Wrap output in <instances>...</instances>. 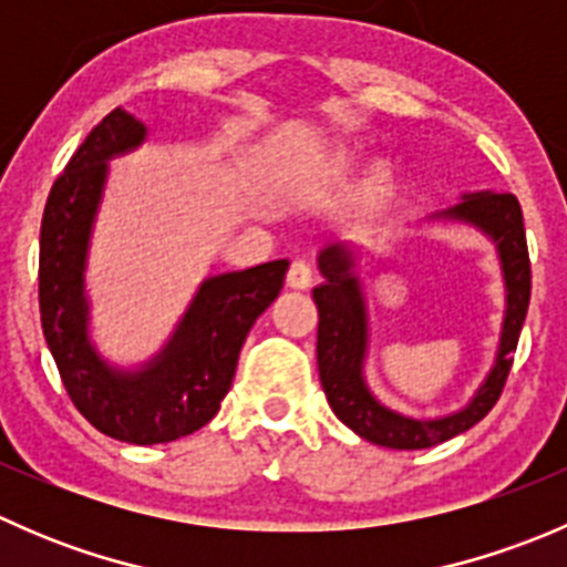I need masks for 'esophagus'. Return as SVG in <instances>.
Listing matches in <instances>:
<instances>
[{"label":"esophagus","mask_w":567,"mask_h":567,"mask_svg":"<svg viewBox=\"0 0 567 567\" xmlns=\"http://www.w3.org/2000/svg\"><path fill=\"white\" fill-rule=\"evenodd\" d=\"M288 285L293 290H307L312 285V266L307 260H293L288 268Z\"/></svg>","instance_id":"esophagus-1"}]
</instances>
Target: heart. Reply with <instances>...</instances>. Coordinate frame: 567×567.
Instances as JSON below:
<instances>
[{
    "mask_svg": "<svg viewBox=\"0 0 567 567\" xmlns=\"http://www.w3.org/2000/svg\"><path fill=\"white\" fill-rule=\"evenodd\" d=\"M346 167H348V156L346 153L337 151V153H331L329 162H326V175H340Z\"/></svg>",
    "mask_w": 567,
    "mask_h": 567,
    "instance_id": "heart-1",
    "label": "heart"
}]
</instances>
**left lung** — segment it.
<instances>
[{"label": "left lung", "mask_w": 567, "mask_h": 567, "mask_svg": "<svg viewBox=\"0 0 567 567\" xmlns=\"http://www.w3.org/2000/svg\"><path fill=\"white\" fill-rule=\"evenodd\" d=\"M427 225H463L494 244L505 282V318L499 346L485 379L466 405L442 416H411L381 403L370 390L364 362L370 348V320L359 260L346 244H326L318 251L323 282L312 290L318 305V373L326 400L342 425L357 436L390 450H425L477 425L499 400L513 353L529 307L532 271L522 205L513 194H461L453 208L427 216Z\"/></svg>", "instance_id": "obj_1"}]
</instances>
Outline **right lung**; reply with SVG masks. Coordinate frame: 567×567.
I'll return each mask as SVG.
<instances>
[{
    "label": "right lung",
    "instance_id": "1",
    "mask_svg": "<svg viewBox=\"0 0 567 567\" xmlns=\"http://www.w3.org/2000/svg\"><path fill=\"white\" fill-rule=\"evenodd\" d=\"M147 125L117 106L79 145L45 199L40 225V323L73 405L106 436L167 444L214 420L255 320L279 296L288 260L208 277L162 351L136 368L112 364L90 334L87 260L109 162L136 151Z\"/></svg>",
    "mask_w": 567,
    "mask_h": 567
}]
</instances>
